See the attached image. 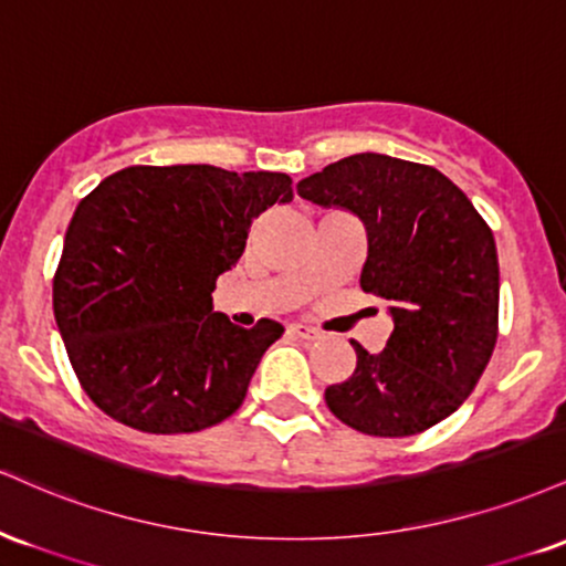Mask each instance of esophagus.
Returning <instances> with one entry per match:
<instances>
[{
  "mask_svg": "<svg viewBox=\"0 0 566 566\" xmlns=\"http://www.w3.org/2000/svg\"><path fill=\"white\" fill-rule=\"evenodd\" d=\"M289 334L296 338H304V342H315V338H321V331L312 328V325H304V323H291Z\"/></svg>",
  "mask_w": 566,
  "mask_h": 566,
  "instance_id": "1",
  "label": "esophagus"
}]
</instances>
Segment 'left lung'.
I'll return each instance as SVG.
<instances>
[{
	"instance_id": "8db88e82",
	"label": "left lung",
	"mask_w": 566,
	"mask_h": 566,
	"mask_svg": "<svg viewBox=\"0 0 566 566\" xmlns=\"http://www.w3.org/2000/svg\"><path fill=\"white\" fill-rule=\"evenodd\" d=\"M307 201L357 214L368 235L360 289L389 302L395 328L325 389L331 413L370 437L421 434L455 413L497 342L501 272L493 230L434 166L357 153L304 177Z\"/></svg>"
}]
</instances>
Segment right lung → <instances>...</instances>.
Instances as JSON below:
<instances>
[{
  "label": "right lung",
  "mask_w": 566,
  "mask_h": 566,
  "mask_svg": "<svg viewBox=\"0 0 566 566\" xmlns=\"http://www.w3.org/2000/svg\"><path fill=\"white\" fill-rule=\"evenodd\" d=\"M289 201V175L209 164L126 166L78 201L52 307L103 413L148 434H190L241 408L283 325L238 328L211 291L241 259L251 222Z\"/></svg>",
  "instance_id": "1"
}]
</instances>
